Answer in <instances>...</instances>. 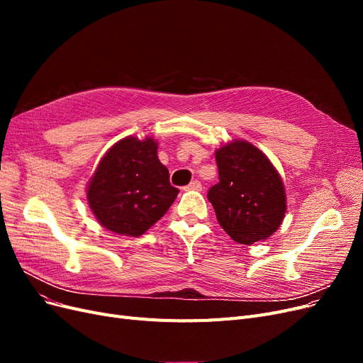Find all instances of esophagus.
I'll return each instance as SVG.
<instances>
[{"mask_svg":"<svg viewBox=\"0 0 363 363\" xmlns=\"http://www.w3.org/2000/svg\"><path fill=\"white\" fill-rule=\"evenodd\" d=\"M184 189H186V191H200V189H201V183H200L199 180H194V182H191L188 186H186Z\"/></svg>","mask_w":363,"mask_h":363,"instance_id":"esophagus-1","label":"esophagus"}]
</instances>
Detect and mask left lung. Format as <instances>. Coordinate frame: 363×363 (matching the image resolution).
<instances>
[{"instance_id":"1","label":"left lung","mask_w":363,"mask_h":363,"mask_svg":"<svg viewBox=\"0 0 363 363\" xmlns=\"http://www.w3.org/2000/svg\"><path fill=\"white\" fill-rule=\"evenodd\" d=\"M219 182L207 192L224 232L251 245L276 233L286 213V192L269 159L247 140L215 152Z\"/></svg>"}]
</instances>
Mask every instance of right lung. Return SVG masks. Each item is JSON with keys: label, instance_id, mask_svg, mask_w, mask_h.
<instances>
[{"label": "right lung", "instance_id": "1", "mask_svg": "<svg viewBox=\"0 0 363 363\" xmlns=\"http://www.w3.org/2000/svg\"><path fill=\"white\" fill-rule=\"evenodd\" d=\"M179 189L157 157V142L128 136L108 150L87 186V203L103 227L140 236L167 213Z\"/></svg>", "mask_w": 363, "mask_h": 363}]
</instances>
